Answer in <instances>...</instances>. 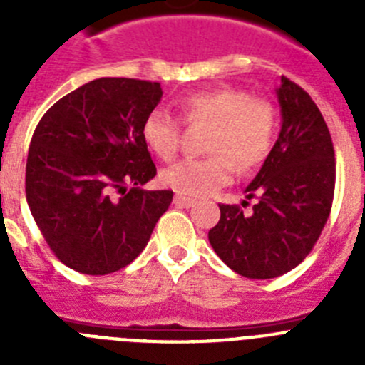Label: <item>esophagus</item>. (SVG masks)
Returning a JSON list of instances; mask_svg holds the SVG:
<instances>
[{"label":"esophagus","mask_w":365,"mask_h":365,"mask_svg":"<svg viewBox=\"0 0 365 365\" xmlns=\"http://www.w3.org/2000/svg\"><path fill=\"white\" fill-rule=\"evenodd\" d=\"M173 202H175L177 206H185V208H192V206L195 205V199L186 197V195H180V193H177L175 199H173Z\"/></svg>","instance_id":"obj_1"}]
</instances>
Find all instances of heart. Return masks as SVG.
Wrapping results in <instances>:
<instances>
[{
  "mask_svg": "<svg viewBox=\"0 0 365 365\" xmlns=\"http://www.w3.org/2000/svg\"><path fill=\"white\" fill-rule=\"evenodd\" d=\"M188 122H212L205 159H185L160 173L168 188L186 195H206L228 185L237 170L248 172L267 159L274 143L276 113L265 100L235 87L195 91L180 100ZM143 140L163 160L175 157L180 146V122L157 108L143 122Z\"/></svg>",
  "mask_w": 365,
  "mask_h": 365,
  "instance_id": "b5f03b06",
  "label": "heart"
}]
</instances>
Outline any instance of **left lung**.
<instances>
[{"instance_id":"8db88e82","label":"left lung","mask_w":365,"mask_h":365,"mask_svg":"<svg viewBox=\"0 0 365 365\" xmlns=\"http://www.w3.org/2000/svg\"><path fill=\"white\" fill-rule=\"evenodd\" d=\"M282 130L265 163L247 186L250 214L219 205L208 232L212 248L234 272L250 279L278 278L298 267L327 222L336 164L331 133L311 96L282 76L276 89ZM248 205L243 201V206Z\"/></svg>"}]
</instances>
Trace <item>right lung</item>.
I'll use <instances>...</instances> for the list:
<instances>
[{"instance_id": "right-lung-1", "label": "right lung", "mask_w": 365, "mask_h": 365, "mask_svg": "<svg viewBox=\"0 0 365 365\" xmlns=\"http://www.w3.org/2000/svg\"><path fill=\"white\" fill-rule=\"evenodd\" d=\"M160 98L159 82L96 78L58 100L36 125L25 193L45 241L69 269L104 276L130 265L172 202L170 190H143L157 175L143 122Z\"/></svg>"}]
</instances>
